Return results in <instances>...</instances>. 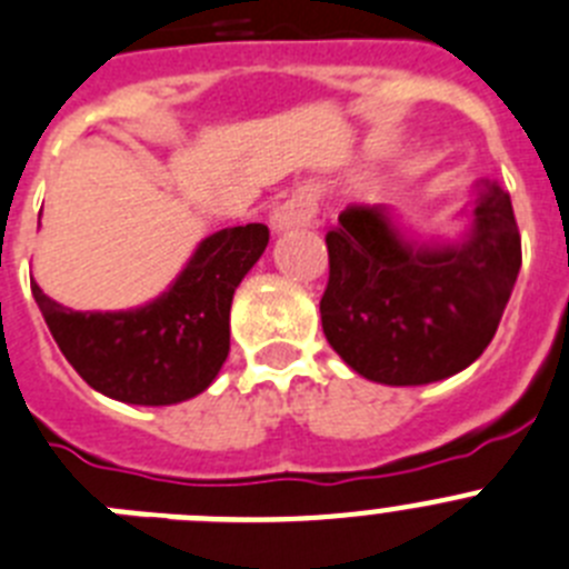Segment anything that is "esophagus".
<instances>
[{
    "label": "esophagus",
    "instance_id": "esophagus-1",
    "mask_svg": "<svg viewBox=\"0 0 569 569\" xmlns=\"http://www.w3.org/2000/svg\"><path fill=\"white\" fill-rule=\"evenodd\" d=\"M315 214H318V197L312 189H298L289 200H283L278 209L271 211V226L274 231L295 229V226L312 223Z\"/></svg>",
    "mask_w": 569,
    "mask_h": 569
}]
</instances>
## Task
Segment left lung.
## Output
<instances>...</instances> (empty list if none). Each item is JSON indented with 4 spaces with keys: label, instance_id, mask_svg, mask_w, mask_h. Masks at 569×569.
I'll list each match as a JSON object with an SVG mask.
<instances>
[{
    "label": "left lung",
    "instance_id": "left-lung-1",
    "mask_svg": "<svg viewBox=\"0 0 569 569\" xmlns=\"http://www.w3.org/2000/svg\"><path fill=\"white\" fill-rule=\"evenodd\" d=\"M458 246H412L383 206H346L326 231L323 335L358 375L421 387L467 369L490 346L521 269L510 194L483 182Z\"/></svg>",
    "mask_w": 569,
    "mask_h": 569
}]
</instances>
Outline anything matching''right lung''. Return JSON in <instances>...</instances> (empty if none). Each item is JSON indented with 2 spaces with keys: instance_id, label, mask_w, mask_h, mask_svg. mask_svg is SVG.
<instances>
[{
  "instance_id": "add662e5",
  "label": "right lung",
  "mask_w": 569,
  "mask_h": 569,
  "mask_svg": "<svg viewBox=\"0 0 569 569\" xmlns=\"http://www.w3.org/2000/svg\"><path fill=\"white\" fill-rule=\"evenodd\" d=\"M269 246L263 223L206 237L174 286L134 312H73L31 283L39 312L79 378L113 401H189L229 358L231 298Z\"/></svg>"
}]
</instances>
